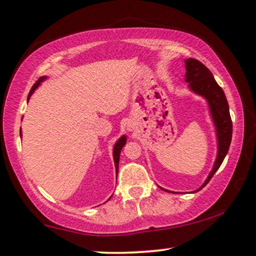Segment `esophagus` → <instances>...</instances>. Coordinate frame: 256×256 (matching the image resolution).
Masks as SVG:
<instances>
[{"mask_svg": "<svg viewBox=\"0 0 256 256\" xmlns=\"http://www.w3.org/2000/svg\"><path fill=\"white\" fill-rule=\"evenodd\" d=\"M128 130H131V128H130V126H128Z\"/></svg>", "mask_w": 256, "mask_h": 256, "instance_id": "obj_1", "label": "esophagus"}]
</instances>
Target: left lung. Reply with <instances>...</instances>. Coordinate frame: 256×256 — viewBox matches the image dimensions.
Wrapping results in <instances>:
<instances>
[{"label":"left lung","mask_w":256,"mask_h":256,"mask_svg":"<svg viewBox=\"0 0 256 256\" xmlns=\"http://www.w3.org/2000/svg\"><path fill=\"white\" fill-rule=\"evenodd\" d=\"M185 80L188 82L190 90L204 96L208 102L214 124L216 128L217 141H218V152H217V158L214 163L212 170L209 174L208 178L206 179L204 185L199 190H194V192H198L208 184L228 154L232 139V120L226 94L216 82L209 68L204 66L200 60L194 58L185 60ZM162 190H166L164 188Z\"/></svg>","instance_id":"1"}]
</instances>
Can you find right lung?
<instances>
[{"label": "right lung", "mask_w": 256, "mask_h": 256, "mask_svg": "<svg viewBox=\"0 0 256 256\" xmlns=\"http://www.w3.org/2000/svg\"><path fill=\"white\" fill-rule=\"evenodd\" d=\"M46 77H42V78H40L39 80H38V82L34 84L33 85V87L32 88H30V94H28V98H30V95L33 94V92L36 90V87L40 85V82H42V80L44 79ZM20 136H22V133H20ZM126 144V136H122V138L117 141V142L115 144V146H114V161H115V166H116V171H118V162H120V150H122V148L124 147V144Z\"/></svg>", "instance_id": "add662e5"}]
</instances>
